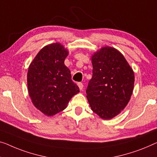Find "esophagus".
I'll return each instance as SVG.
<instances>
[{
  "instance_id": "1",
  "label": "esophagus",
  "mask_w": 157,
  "mask_h": 157,
  "mask_svg": "<svg viewBox=\"0 0 157 157\" xmlns=\"http://www.w3.org/2000/svg\"><path fill=\"white\" fill-rule=\"evenodd\" d=\"M78 86H79V90H82V89H83V84L82 83V82H78Z\"/></svg>"
}]
</instances>
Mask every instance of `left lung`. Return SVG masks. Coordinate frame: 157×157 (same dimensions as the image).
Returning a JSON list of instances; mask_svg holds the SVG:
<instances>
[{
  "instance_id": "8db88e82",
  "label": "left lung",
  "mask_w": 157,
  "mask_h": 157,
  "mask_svg": "<svg viewBox=\"0 0 157 157\" xmlns=\"http://www.w3.org/2000/svg\"><path fill=\"white\" fill-rule=\"evenodd\" d=\"M92 78L86 90L92 111L108 120L118 115L129 102L134 72L117 49L106 46L92 56Z\"/></svg>"
}]
</instances>
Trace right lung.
Masks as SVG:
<instances>
[{
	"instance_id": "obj_1",
	"label": "right lung",
	"mask_w": 157,
	"mask_h": 157,
	"mask_svg": "<svg viewBox=\"0 0 157 157\" xmlns=\"http://www.w3.org/2000/svg\"><path fill=\"white\" fill-rule=\"evenodd\" d=\"M68 51L59 43L41 48L27 72L29 95L37 109L51 116L66 108L71 98L79 92L64 61Z\"/></svg>"
}]
</instances>
